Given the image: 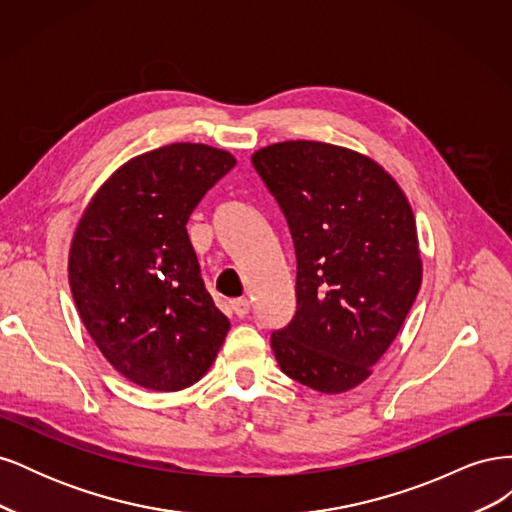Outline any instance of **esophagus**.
<instances>
[{"label":"esophagus","instance_id":"obj_1","mask_svg":"<svg viewBox=\"0 0 512 512\" xmlns=\"http://www.w3.org/2000/svg\"><path fill=\"white\" fill-rule=\"evenodd\" d=\"M230 309L239 318H243V316L250 314V301H247V299H235V301H230Z\"/></svg>","mask_w":512,"mask_h":512}]
</instances>
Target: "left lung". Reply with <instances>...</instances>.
Returning a JSON list of instances; mask_svg holds the SVG:
<instances>
[{
    "instance_id": "obj_1",
    "label": "left lung",
    "mask_w": 512,
    "mask_h": 512,
    "mask_svg": "<svg viewBox=\"0 0 512 512\" xmlns=\"http://www.w3.org/2000/svg\"><path fill=\"white\" fill-rule=\"evenodd\" d=\"M252 164L297 256V312L271 333L275 359L309 389L350 391L389 350L421 288L408 198L380 164L329 143L269 145Z\"/></svg>"
}]
</instances>
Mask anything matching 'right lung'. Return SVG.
<instances>
[{
	"label": "right lung",
	"mask_w": 512,
	"mask_h": 512,
	"mask_svg": "<svg viewBox=\"0 0 512 512\" xmlns=\"http://www.w3.org/2000/svg\"><path fill=\"white\" fill-rule=\"evenodd\" d=\"M237 160L198 143L153 149L91 198L70 245L72 297L123 378L181 391L207 374L230 329L200 277L192 211Z\"/></svg>",
	"instance_id": "obj_1"
}]
</instances>
